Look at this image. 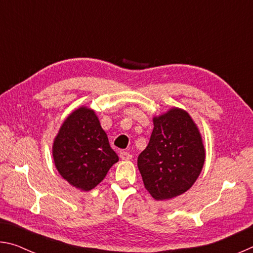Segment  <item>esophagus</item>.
Listing matches in <instances>:
<instances>
[{
	"mask_svg": "<svg viewBox=\"0 0 253 253\" xmlns=\"http://www.w3.org/2000/svg\"><path fill=\"white\" fill-rule=\"evenodd\" d=\"M119 157H121V160L123 161H129L131 158V155L128 152H121V154H119Z\"/></svg>",
	"mask_w": 253,
	"mask_h": 253,
	"instance_id": "1",
	"label": "esophagus"
}]
</instances>
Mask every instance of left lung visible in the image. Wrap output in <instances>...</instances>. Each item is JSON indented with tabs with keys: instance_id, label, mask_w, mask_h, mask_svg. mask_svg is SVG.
<instances>
[{
	"instance_id": "1",
	"label": "left lung",
	"mask_w": 253,
	"mask_h": 253,
	"mask_svg": "<svg viewBox=\"0 0 253 253\" xmlns=\"http://www.w3.org/2000/svg\"><path fill=\"white\" fill-rule=\"evenodd\" d=\"M154 129L137 166L144 186L157 201L170 200L193 186L202 172V135L186 110L172 107L153 117Z\"/></svg>"
}]
</instances>
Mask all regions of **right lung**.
<instances>
[{
    "label": "right lung",
    "instance_id": "right-lung-1",
    "mask_svg": "<svg viewBox=\"0 0 253 253\" xmlns=\"http://www.w3.org/2000/svg\"><path fill=\"white\" fill-rule=\"evenodd\" d=\"M52 157L61 177L84 192L95 188L119 161L95 110L87 106L63 121L53 139Z\"/></svg>",
    "mask_w": 253,
    "mask_h": 253
}]
</instances>
